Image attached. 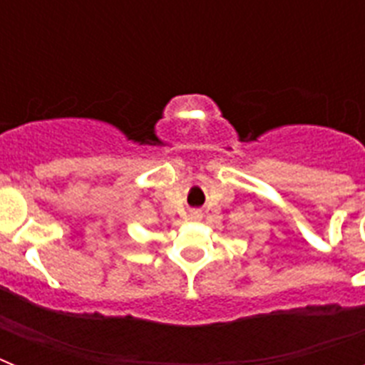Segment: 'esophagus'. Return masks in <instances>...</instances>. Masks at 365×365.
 Listing matches in <instances>:
<instances>
[{
  "instance_id": "34e87169",
  "label": "esophagus",
  "mask_w": 365,
  "mask_h": 365,
  "mask_svg": "<svg viewBox=\"0 0 365 365\" xmlns=\"http://www.w3.org/2000/svg\"><path fill=\"white\" fill-rule=\"evenodd\" d=\"M190 219H193V221H197V219H201V212H199V210H190Z\"/></svg>"
}]
</instances>
